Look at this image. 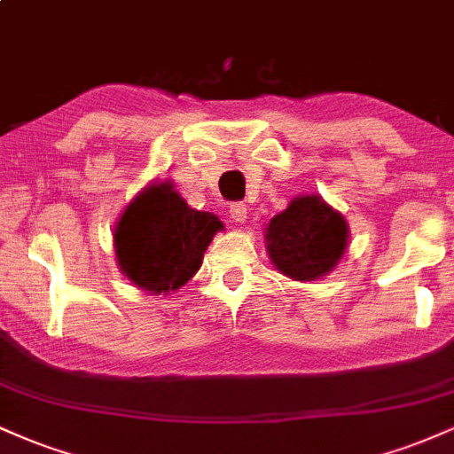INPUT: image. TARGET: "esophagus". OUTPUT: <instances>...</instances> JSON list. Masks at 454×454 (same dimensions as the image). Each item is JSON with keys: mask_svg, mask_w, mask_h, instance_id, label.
Wrapping results in <instances>:
<instances>
[{"mask_svg": "<svg viewBox=\"0 0 454 454\" xmlns=\"http://www.w3.org/2000/svg\"><path fill=\"white\" fill-rule=\"evenodd\" d=\"M231 217L237 223H243L245 220H247V207H245L243 202H234V205L231 207Z\"/></svg>", "mask_w": 454, "mask_h": 454, "instance_id": "obj_1", "label": "esophagus"}]
</instances>
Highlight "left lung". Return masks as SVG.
Returning <instances> with one entry per match:
<instances>
[{"instance_id":"left-lung-1","label":"left lung","mask_w":454,"mask_h":454,"mask_svg":"<svg viewBox=\"0 0 454 454\" xmlns=\"http://www.w3.org/2000/svg\"><path fill=\"white\" fill-rule=\"evenodd\" d=\"M348 222L320 194L290 200L267 226V252L273 267L294 281H316L331 273L348 247Z\"/></svg>"}]
</instances>
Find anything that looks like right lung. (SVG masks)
<instances>
[{
	"label": "right lung",
	"instance_id": "obj_1",
	"mask_svg": "<svg viewBox=\"0 0 454 454\" xmlns=\"http://www.w3.org/2000/svg\"><path fill=\"white\" fill-rule=\"evenodd\" d=\"M220 217L192 209L173 181H151L123 209L113 231L121 273L151 294H170L200 269Z\"/></svg>",
	"mask_w": 454,
	"mask_h": 454
}]
</instances>
